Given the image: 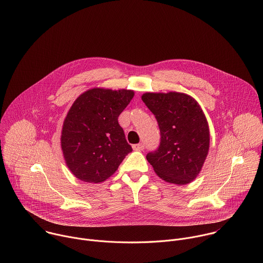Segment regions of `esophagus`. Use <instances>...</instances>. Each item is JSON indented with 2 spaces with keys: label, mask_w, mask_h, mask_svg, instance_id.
Returning a JSON list of instances; mask_svg holds the SVG:
<instances>
[{
  "label": "esophagus",
  "mask_w": 263,
  "mask_h": 263,
  "mask_svg": "<svg viewBox=\"0 0 263 263\" xmlns=\"http://www.w3.org/2000/svg\"><path fill=\"white\" fill-rule=\"evenodd\" d=\"M144 148V144L143 143H138V144H134L133 145V149L134 151H142Z\"/></svg>",
  "instance_id": "1"
}]
</instances>
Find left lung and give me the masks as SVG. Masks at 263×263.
I'll list each match as a JSON object with an SVG mask.
<instances>
[{
	"label": "left lung",
	"instance_id": "left-lung-1",
	"mask_svg": "<svg viewBox=\"0 0 263 263\" xmlns=\"http://www.w3.org/2000/svg\"><path fill=\"white\" fill-rule=\"evenodd\" d=\"M160 129V145L146 155L158 176L171 184L191 183L200 172L210 147V130L199 104L177 92L141 97Z\"/></svg>",
	"mask_w": 263,
	"mask_h": 263
}]
</instances>
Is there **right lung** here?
Segmentation results:
<instances>
[{
	"label": "right lung",
	"instance_id": "1",
	"mask_svg": "<svg viewBox=\"0 0 263 263\" xmlns=\"http://www.w3.org/2000/svg\"><path fill=\"white\" fill-rule=\"evenodd\" d=\"M134 96L131 90L92 89L73 103L63 124L61 145L68 168L86 183H101L132 152L118 118Z\"/></svg>",
	"mask_w": 263,
	"mask_h": 263
}]
</instances>
